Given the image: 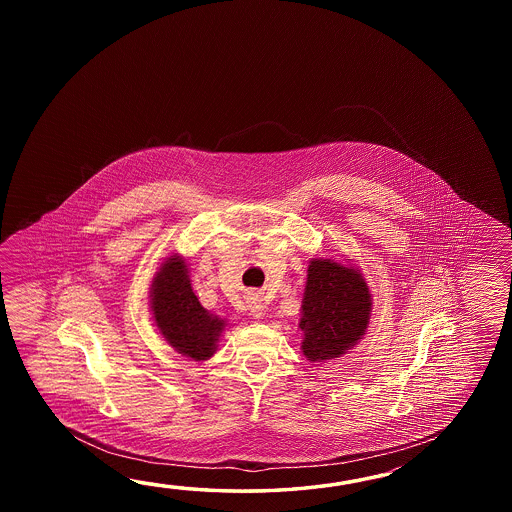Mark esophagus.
Returning <instances> with one entry per match:
<instances>
[{"label":"esophagus","instance_id":"obj_1","mask_svg":"<svg viewBox=\"0 0 512 512\" xmlns=\"http://www.w3.org/2000/svg\"><path fill=\"white\" fill-rule=\"evenodd\" d=\"M249 313H251L252 316H256V318L263 316V305L260 304L258 298H251V302H249Z\"/></svg>","mask_w":512,"mask_h":512}]
</instances>
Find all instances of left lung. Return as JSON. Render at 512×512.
I'll use <instances>...</instances> for the list:
<instances>
[{
  "label": "left lung",
  "mask_w": 512,
  "mask_h": 512,
  "mask_svg": "<svg viewBox=\"0 0 512 512\" xmlns=\"http://www.w3.org/2000/svg\"><path fill=\"white\" fill-rule=\"evenodd\" d=\"M371 294L362 272L338 261H309L300 329L309 362L337 359L366 335Z\"/></svg>",
  "instance_id": "left-lung-1"
}]
</instances>
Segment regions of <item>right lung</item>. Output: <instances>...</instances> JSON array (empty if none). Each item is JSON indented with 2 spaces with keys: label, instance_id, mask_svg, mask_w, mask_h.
Instances as JSON below:
<instances>
[{
  "label": "right lung",
  "instance_id": "add662e5",
  "mask_svg": "<svg viewBox=\"0 0 512 512\" xmlns=\"http://www.w3.org/2000/svg\"><path fill=\"white\" fill-rule=\"evenodd\" d=\"M150 307L159 333L177 353L197 362L216 353L227 322L199 304L183 256H170L155 272Z\"/></svg>",
  "mask_w": 512,
  "mask_h": 512
}]
</instances>
